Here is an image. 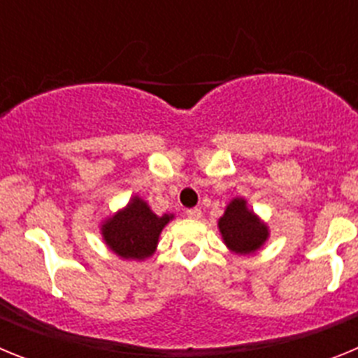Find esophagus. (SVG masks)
<instances>
[{
    "instance_id": "34e87169",
    "label": "esophagus",
    "mask_w": 358,
    "mask_h": 358,
    "mask_svg": "<svg viewBox=\"0 0 358 358\" xmlns=\"http://www.w3.org/2000/svg\"><path fill=\"white\" fill-rule=\"evenodd\" d=\"M186 215H188V218H192V220H199V218L202 217V211L199 210V208H192V210L186 211Z\"/></svg>"
}]
</instances>
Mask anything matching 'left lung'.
<instances>
[{
  "label": "left lung",
  "mask_w": 358,
  "mask_h": 358,
  "mask_svg": "<svg viewBox=\"0 0 358 358\" xmlns=\"http://www.w3.org/2000/svg\"><path fill=\"white\" fill-rule=\"evenodd\" d=\"M218 231L226 248L240 256L260 251L271 235L267 224L249 210L243 197H235L227 204L224 215L218 218Z\"/></svg>",
  "instance_id": "left-lung-1"
}]
</instances>
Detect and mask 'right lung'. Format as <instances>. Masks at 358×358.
Listing matches in <instances>:
<instances>
[{"mask_svg": "<svg viewBox=\"0 0 358 358\" xmlns=\"http://www.w3.org/2000/svg\"><path fill=\"white\" fill-rule=\"evenodd\" d=\"M172 218V213L156 215L140 195H134L127 206L100 224V233L116 256L143 262L156 252L161 231Z\"/></svg>", "mask_w": 358, "mask_h": 358, "instance_id": "1", "label": "right lung"}]
</instances>
